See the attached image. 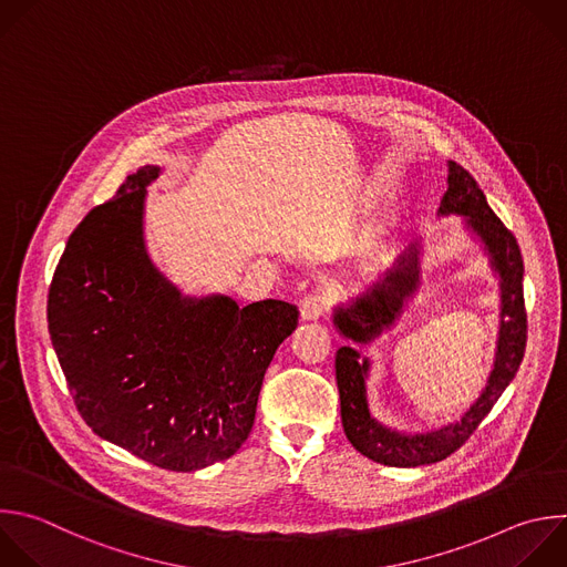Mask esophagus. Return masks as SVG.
<instances>
[{"label":"esophagus","mask_w":567,"mask_h":567,"mask_svg":"<svg viewBox=\"0 0 567 567\" xmlns=\"http://www.w3.org/2000/svg\"><path fill=\"white\" fill-rule=\"evenodd\" d=\"M324 313V298L318 296V293H309L300 300V318L305 322H311V320H318L320 316Z\"/></svg>","instance_id":"1"}]
</instances>
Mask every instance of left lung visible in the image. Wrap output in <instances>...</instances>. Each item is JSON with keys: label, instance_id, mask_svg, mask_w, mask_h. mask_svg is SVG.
Instances as JSON below:
<instances>
[{"label": "left lung", "instance_id": "1", "mask_svg": "<svg viewBox=\"0 0 567 567\" xmlns=\"http://www.w3.org/2000/svg\"><path fill=\"white\" fill-rule=\"evenodd\" d=\"M447 166V192L441 200L439 216H463L465 227L483 243L492 271L498 276L501 327L496 355L485 390L458 421L432 432L405 434L379 423L369 412V358H360L353 347H340L336 351V383L344 434L362 456L390 467L432 465L454 454L474 434L512 383L527 342L523 258L518 243L489 209L476 179L452 159ZM419 285L421 243H414L399 256L392 269L367 287V291L333 309V324L347 340L369 344L373 338L396 324L408 300L419 291Z\"/></svg>", "mask_w": 567, "mask_h": 567}]
</instances>
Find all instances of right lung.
Returning a JSON list of instances; mask_svg holds the SVG:
<instances>
[{
	"mask_svg": "<svg viewBox=\"0 0 567 567\" xmlns=\"http://www.w3.org/2000/svg\"><path fill=\"white\" fill-rule=\"evenodd\" d=\"M146 164L71 234L49 289V331L78 412L104 441L171 472H196L247 441L265 371L296 305L192 298L144 243Z\"/></svg>",
	"mask_w": 567,
	"mask_h": 567,
	"instance_id": "1",
	"label": "right lung"
}]
</instances>
